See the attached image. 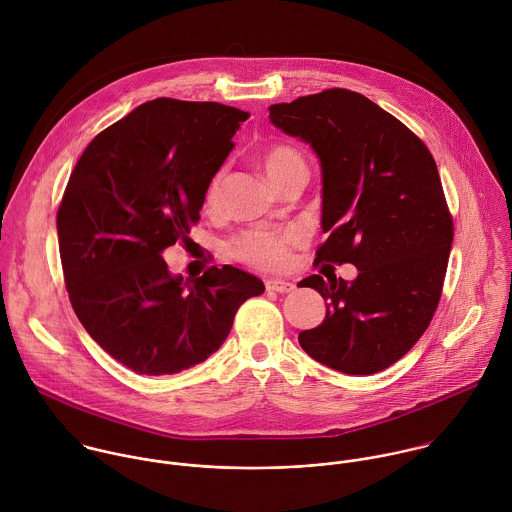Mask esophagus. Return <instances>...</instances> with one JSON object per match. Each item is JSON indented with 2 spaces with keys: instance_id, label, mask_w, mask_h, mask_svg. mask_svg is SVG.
Listing matches in <instances>:
<instances>
[{
  "instance_id": "1",
  "label": "esophagus",
  "mask_w": 512,
  "mask_h": 512,
  "mask_svg": "<svg viewBox=\"0 0 512 512\" xmlns=\"http://www.w3.org/2000/svg\"><path fill=\"white\" fill-rule=\"evenodd\" d=\"M265 287H267V291H275V293L295 291V283H289V281H283V279H267Z\"/></svg>"
}]
</instances>
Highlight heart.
<instances>
[{
	"instance_id": "b5f03b06",
	"label": "heart",
	"mask_w": 512,
	"mask_h": 512,
	"mask_svg": "<svg viewBox=\"0 0 512 512\" xmlns=\"http://www.w3.org/2000/svg\"><path fill=\"white\" fill-rule=\"evenodd\" d=\"M259 159H261V165H263L267 177L279 189L291 175L305 171L303 157L291 145H285V143L267 145L261 151ZM223 183H225V171L219 169L209 179V183L205 187V193H203L205 209L215 211L219 207L221 195H223ZM299 241H301V235L295 229L277 231V229L257 227V229H249V231H243L241 235H237L231 241L229 251L235 259H239L255 269L275 271V269H283L289 263L291 249Z\"/></svg>"
}]
</instances>
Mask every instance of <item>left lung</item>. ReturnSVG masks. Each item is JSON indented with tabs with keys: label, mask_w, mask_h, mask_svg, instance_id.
Wrapping results in <instances>:
<instances>
[{
	"label": "left lung",
	"mask_w": 512,
	"mask_h": 512,
	"mask_svg": "<svg viewBox=\"0 0 512 512\" xmlns=\"http://www.w3.org/2000/svg\"><path fill=\"white\" fill-rule=\"evenodd\" d=\"M269 119L309 143L321 161L329 233L321 261L353 263L355 281L303 279L327 301L299 345L347 375H373L411 351L427 331L443 291L453 219L427 145L365 95L325 89L269 107Z\"/></svg>",
	"instance_id": "8db88e82"
}]
</instances>
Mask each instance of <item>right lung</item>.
<instances>
[{"instance_id": "right-lung-1", "label": "right lung", "mask_w": 512, "mask_h": 512, "mask_svg": "<svg viewBox=\"0 0 512 512\" xmlns=\"http://www.w3.org/2000/svg\"><path fill=\"white\" fill-rule=\"evenodd\" d=\"M249 113L157 97L101 131L71 171L57 237L71 307L91 339L139 375L199 365L237 309L265 291L231 265L171 275L163 251L199 221L203 193Z\"/></svg>"}]
</instances>
